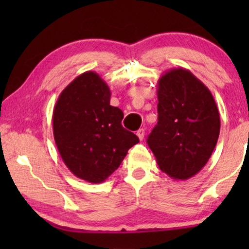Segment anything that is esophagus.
<instances>
[{
    "label": "esophagus",
    "instance_id": "1",
    "mask_svg": "<svg viewBox=\"0 0 249 249\" xmlns=\"http://www.w3.org/2000/svg\"><path fill=\"white\" fill-rule=\"evenodd\" d=\"M136 135H137L138 138H140L141 141H142V138H144V136H145V129H144V128L138 129V130H137V133H136Z\"/></svg>",
    "mask_w": 249,
    "mask_h": 249
}]
</instances>
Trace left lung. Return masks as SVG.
<instances>
[{
    "label": "left lung",
    "mask_w": 249,
    "mask_h": 249,
    "mask_svg": "<svg viewBox=\"0 0 249 249\" xmlns=\"http://www.w3.org/2000/svg\"><path fill=\"white\" fill-rule=\"evenodd\" d=\"M158 123L147 138L160 170L187 180L212 155L221 128L211 91L191 71L174 68L158 80Z\"/></svg>",
    "instance_id": "obj_1"
}]
</instances>
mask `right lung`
<instances>
[{
  "mask_svg": "<svg viewBox=\"0 0 249 249\" xmlns=\"http://www.w3.org/2000/svg\"><path fill=\"white\" fill-rule=\"evenodd\" d=\"M111 91L93 72L78 75L59 95L53 107V138L65 165L91 183L107 179L140 140L122 126L124 114L109 105Z\"/></svg>",
  "mask_w": 249,
  "mask_h": 249,
  "instance_id": "right-lung-1",
  "label": "right lung"
}]
</instances>
